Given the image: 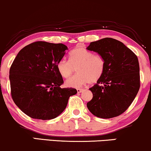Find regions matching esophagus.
<instances>
[{"label": "esophagus", "instance_id": "1", "mask_svg": "<svg viewBox=\"0 0 151 151\" xmlns=\"http://www.w3.org/2000/svg\"><path fill=\"white\" fill-rule=\"evenodd\" d=\"M77 91V93H82L83 91H84V90L81 89V88H78Z\"/></svg>", "mask_w": 151, "mask_h": 151}]
</instances>
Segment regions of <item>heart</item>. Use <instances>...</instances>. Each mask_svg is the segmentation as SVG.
Instances as JSON below:
<instances>
[{
	"label": "heart",
	"instance_id": "obj_1",
	"mask_svg": "<svg viewBox=\"0 0 151 151\" xmlns=\"http://www.w3.org/2000/svg\"><path fill=\"white\" fill-rule=\"evenodd\" d=\"M77 68L78 74L68 79L65 85L73 88H80L89 82H96L102 77L104 69V60L100 55L83 47H77L70 53L69 60L62 59L57 64L60 76L68 78Z\"/></svg>",
	"mask_w": 151,
	"mask_h": 151
}]
</instances>
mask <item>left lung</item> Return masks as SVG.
I'll use <instances>...</instances> for the list:
<instances>
[{
  "mask_svg": "<svg viewBox=\"0 0 151 151\" xmlns=\"http://www.w3.org/2000/svg\"><path fill=\"white\" fill-rule=\"evenodd\" d=\"M86 49L104 60L102 77L89 88L93 98L87 103L88 109L101 118L121 115L130 106L140 87L137 56L123 42L110 37L92 42Z\"/></svg>",
  "mask_w": 151,
  "mask_h": 151,
  "instance_id": "obj_1",
  "label": "left lung"
}]
</instances>
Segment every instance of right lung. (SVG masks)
I'll return each mask as SVG.
<instances>
[{
    "mask_svg": "<svg viewBox=\"0 0 151 151\" xmlns=\"http://www.w3.org/2000/svg\"><path fill=\"white\" fill-rule=\"evenodd\" d=\"M68 47L63 44L35 42L24 47L9 70L11 95L16 105L32 118L50 120L66 108L72 88H61L57 64Z\"/></svg>",
    "mask_w": 151,
    "mask_h": 151,
    "instance_id": "add662e5",
    "label": "right lung"
}]
</instances>
